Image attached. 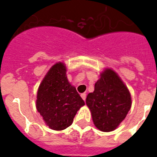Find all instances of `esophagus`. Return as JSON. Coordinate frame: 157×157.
<instances>
[{"label":"esophagus","mask_w":157,"mask_h":157,"mask_svg":"<svg viewBox=\"0 0 157 157\" xmlns=\"http://www.w3.org/2000/svg\"><path fill=\"white\" fill-rule=\"evenodd\" d=\"M81 98H82V99H83L84 101H86V93L81 94Z\"/></svg>","instance_id":"34e87169"}]
</instances>
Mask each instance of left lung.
<instances>
[{"label": "left lung", "instance_id": "1", "mask_svg": "<svg viewBox=\"0 0 157 157\" xmlns=\"http://www.w3.org/2000/svg\"><path fill=\"white\" fill-rule=\"evenodd\" d=\"M94 124L103 132L114 130L125 118L131 107L129 90L112 69L102 72L94 91L86 98Z\"/></svg>", "mask_w": 157, "mask_h": 157}]
</instances>
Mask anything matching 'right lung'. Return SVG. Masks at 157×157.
Wrapping results in <instances>:
<instances>
[{
    "label": "right lung",
    "instance_id": "right-lung-1",
    "mask_svg": "<svg viewBox=\"0 0 157 157\" xmlns=\"http://www.w3.org/2000/svg\"><path fill=\"white\" fill-rule=\"evenodd\" d=\"M66 67L58 63L48 71L37 92L36 109L48 126L63 130L72 124L85 102L67 81Z\"/></svg>",
    "mask_w": 157,
    "mask_h": 157
}]
</instances>
